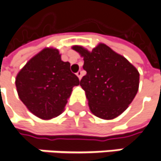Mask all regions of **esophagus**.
Wrapping results in <instances>:
<instances>
[{
    "mask_svg": "<svg viewBox=\"0 0 161 161\" xmlns=\"http://www.w3.org/2000/svg\"><path fill=\"white\" fill-rule=\"evenodd\" d=\"M76 75H77V76H78V78L80 80V79H81V77H82V71H81V70H79V71L76 73Z\"/></svg>",
    "mask_w": 161,
    "mask_h": 161,
    "instance_id": "obj_1",
    "label": "esophagus"
}]
</instances>
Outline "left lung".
<instances>
[{
  "label": "left lung",
  "instance_id": "left-lung-1",
  "mask_svg": "<svg viewBox=\"0 0 161 161\" xmlns=\"http://www.w3.org/2000/svg\"><path fill=\"white\" fill-rule=\"evenodd\" d=\"M84 60L87 74L80 85L84 90L91 112L99 118L119 116L132 103L139 86V72L125 57L100 43L92 51L73 46Z\"/></svg>",
  "mask_w": 161,
  "mask_h": 161
}]
</instances>
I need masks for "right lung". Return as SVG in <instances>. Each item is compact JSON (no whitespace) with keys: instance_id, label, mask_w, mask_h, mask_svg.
<instances>
[{"instance_id":"right-lung-1","label":"right lung","mask_w":161,"mask_h":161,"mask_svg":"<svg viewBox=\"0 0 161 161\" xmlns=\"http://www.w3.org/2000/svg\"><path fill=\"white\" fill-rule=\"evenodd\" d=\"M69 68L57 48L46 47L18 72V96L34 115L49 120L63 112L72 88L80 84Z\"/></svg>"}]
</instances>
